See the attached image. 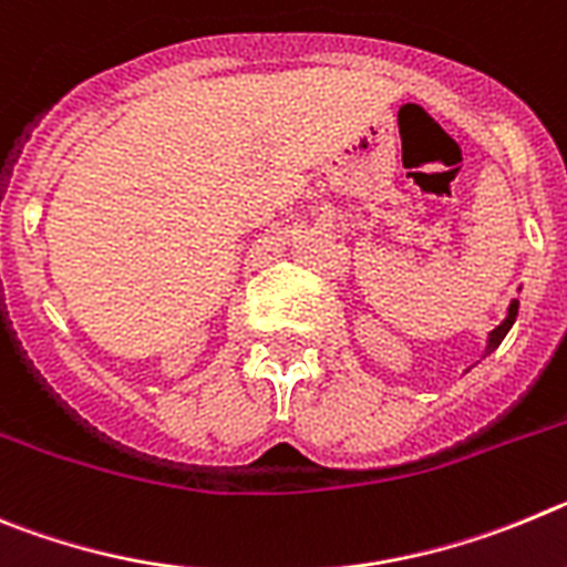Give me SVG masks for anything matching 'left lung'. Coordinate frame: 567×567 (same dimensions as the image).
<instances>
[{"instance_id": "8db88e82", "label": "left lung", "mask_w": 567, "mask_h": 567, "mask_svg": "<svg viewBox=\"0 0 567 567\" xmlns=\"http://www.w3.org/2000/svg\"><path fill=\"white\" fill-rule=\"evenodd\" d=\"M517 308H519V305H517V302H512V308H508L506 321H503V324H499V328H494V330H492V339H488L486 353H494V350H497V347H499V341L506 339V333H508V330H512L514 319H517Z\"/></svg>"}]
</instances>
